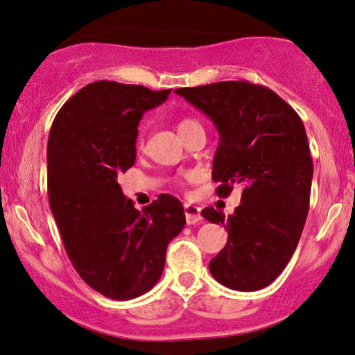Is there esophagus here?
<instances>
[{"instance_id": "obj_1", "label": "esophagus", "mask_w": 355, "mask_h": 355, "mask_svg": "<svg viewBox=\"0 0 355 355\" xmlns=\"http://www.w3.org/2000/svg\"><path fill=\"white\" fill-rule=\"evenodd\" d=\"M185 218H187V223L189 225H196V223H200V221H202L203 218H202V210H200L198 207H196V205H191V203H185Z\"/></svg>"}]
</instances>
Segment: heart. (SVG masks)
Returning <instances> with one entry per match:
<instances>
[{
	"mask_svg": "<svg viewBox=\"0 0 355 355\" xmlns=\"http://www.w3.org/2000/svg\"><path fill=\"white\" fill-rule=\"evenodd\" d=\"M196 123H198V122H196L195 119H182V121L178 122V127H177L178 134H180L182 130L189 129V127H191V125H196Z\"/></svg>",
	"mask_w": 355,
	"mask_h": 355,
	"instance_id": "heart-1",
	"label": "heart"
}]
</instances>
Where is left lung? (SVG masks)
Wrapping results in <instances>:
<instances>
[{"instance_id":"obj_1","label":"left lung","mask_w":355,"mask_h":355,"mask_svg":"<svg viewBox=\"0 0 355 355\" xmlns=\"http://www.w3.org/2000/svg\"><path fill=\"white\" fill-rule=\"evenodd\" d=\"M215 123L220 144L211 177L218 196L241 185V203L225 216L213 207L203 218L228 232L210 261L218 283L236 291L271 284L289 263L309 211L313 159L304 123L288 102L264 85L225 80L175 91Z\"/></svg>"}]
</instances>
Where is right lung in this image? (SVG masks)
<instances>
[{
    "instance_id": "add662e5",
    "label": "right lung",
    "mask_w": 355,
    "mask_h": 355,
    "mask_svg": "<svg viewBox=\"0 0 355 355\" xmlns=\"http://www.w3.org/2000/svg\"><path fill=\"white\" fill-rule=\"evenodd\" d=\"M170 92L97 80L76 92L51 127L48 193L55 225L79 276L110 300L150 291L166 246L185 225L178 198L162 193L139 211L117 182L135 164L144 112Z\"/></svg>"
}]
</instances>
